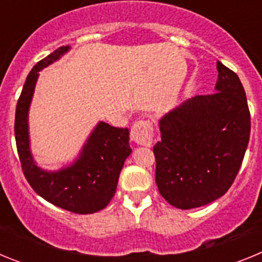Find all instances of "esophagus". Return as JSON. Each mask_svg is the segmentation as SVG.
<instances>
[{
    "mask_svg": "<svg viewBox=\"0 0 262 262\" xmlns=\"http://www.w3.org/2000/svg\"><path fill=\"white\" fill-rule=\"evenodd\" d=\"M131 139L138 145L149 147L154 142V128L148 120H139L131 128Z\"/></svg>",
    "mask_w": 262,
    "mask_h": 262,
    "instance_id": "34e87169",
    "label": "esophagus"
}]
</instances>
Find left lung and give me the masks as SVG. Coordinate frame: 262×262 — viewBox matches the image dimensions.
<instances>
[{"instance_id": "obj_1", "label": "left lung", "mask_w": 262, "mask_h": 262, "mask_svg": "<svg viewBox=\"0 0 262 262\" xmlns=\"http://www.w3.org/2000/svg\"><path fill=\"white\" fill-rule=\"evenodd\" d=\"M216 69V93L187 99L159 122L156 184L177 209H195L224 195L248 147L251 114L244 88L221 61Z\"/></svg>"}]
</instances>
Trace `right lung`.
<instances>
[{"instance_id": "obj_1", "label": "right lung", "mask_w": 262, "mask_h": 262, "mask_svg": "<svg viewBox=\"0 0 262 262\" xmlns=\"http://www.w3.org/2000/svg\"><path fill=\"white\" fill-rule=\"evenodd\" d=\"M69 48V46L57 48L31 69L18 99L14 133L23 174L30 186L60 209L76 214H93L105 209L114 196L120 170L133 152L128 128L99 122L77 159L53 172L36 165L30 149L29 110L39 71L59 60Z\"/></svg>"}]
</instances>
